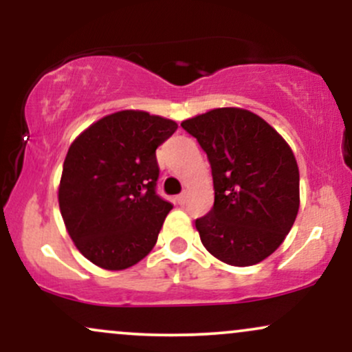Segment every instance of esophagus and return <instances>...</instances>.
Listing matches in <instances>:
<instances>
[{"mask_svg":"<svg viewBox=\"0 0 352 352\" xmlns=\"http://www.w3.org/2000/svg\"><path fill=\"white\" fill-rule=\"evenodd\" d=\"M177 204H179V205H185V204H187V193H180V195L179 197H177Z\"/></svg>","mask_w":352,"mask_h":352,"instance_id":"obj_1","label":"esophagus"}]
</instances>
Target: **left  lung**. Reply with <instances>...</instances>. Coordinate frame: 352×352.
Listing matches in <instances>:
<instances>
[{"mask_svg": "<svg viewBox=\"0 0 352 352\" xmlns=\"http://www.w3.org/2000/svg\"><path fill=\"white\" fill-rule=\"evenodd\" d=\"M182 127L212 165L215 201L195 221L201 243L227 265L260 263L285 241L300 210L292 147L265 119L240 107L212 109Z\"/></svg>", "mask_w": 352, "mask_h": 352, "instance_id": "obj_1", "label": "left lung"}]
</instances>
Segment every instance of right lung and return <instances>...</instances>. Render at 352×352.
I'll return each mask as SVG.
<instances>
[{"mask_svg": "<svg viewBox=\"0 0 352 352\" xmlns=\"http://www.w3.org/2000/svg\"><path fill=\"white\" fill-rule=\"evenodd\" d=\"M177 127L175 120L127 109L91 124L69 145L59 210L91 263L120 272L152 252L172 210L155 193V151Z\"/></svg>", "mask_w": 352, "mask_h": 352, "instance_id": "1", "label": "right lung"}]
</instances>
